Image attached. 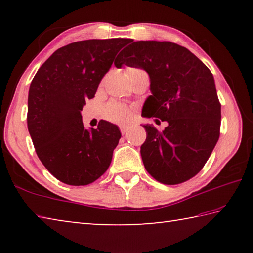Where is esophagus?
I'll use <instances>...</instances> for the list:
<instances>
[{
  "label": "esophagus",
  "instance_id": "34e87169",
  "mask_svg": "<svg viewBox=\"0 0 253 253\" xmlns=\"http://www.w3.org/2000/svg\"><path fill=\"white\" fill-rule=\"evenodd\" d=\"M128 129H129V126L128 125H121V131L123 135H125L126 132L128 131Z\"/></svg>",
  "mask_w": 253,
  "mask_h": 253
}]
</instances>
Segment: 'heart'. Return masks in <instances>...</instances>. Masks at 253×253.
<instances>
[{
  "label": "heart",
  "mask_w": 253,
  "mask_h": 253,
  "mask_svg": "<svg viewBox=\"0 0 253 253\" xmlns=\"http://www.w3.org/2000/svg\"><path fill=\"white\" fill-rule=\"evenodd\" d=\"M137 70L138 69H129L127 72V75ZM129 115L130 113L129 110H128V108L119 104H109L106 108V116L109 119H111V121H116V122L126 121V119L129 117Z\"/></svg>",
  "instance_id": "obj_1"
}]
</instances>
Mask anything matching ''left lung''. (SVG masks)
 <instances>
[{
	"label": "left lung",
	"mask_w": 253,
	"mask_h": 253,
	"mask_svg": "<svg viewBox=\"0 0 253 253\" xmlns=\"http://www.w3.org/2000/svg\"><path fill=\"white\" fill-rule=\"evenodd\" d=\"M118 54L115 66L145 70L152 95L142 116L168 122L158 131L145 124L140 146L145 169L156 181L175 185L198 174L220 136L221 105L212 72L184 46L168 41H134ZM158 121V119H155Z\"/></svg>",
	"instance_id": "8db88e82"
}]
</instances>
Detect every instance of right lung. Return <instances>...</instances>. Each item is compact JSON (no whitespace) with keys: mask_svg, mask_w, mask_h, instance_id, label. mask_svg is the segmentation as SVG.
<instances>
[{"mask_svg":"<svg viewBox=\"0 0 253 253\" xmlns=\"http://www.w3.org/2000/svg\"><path fill=\"white\" fill-rule=\"evenodd\" d=\"M128 39L84 40L54 51L34 76L28 97V129L37 155L55 178L88 185L109 168L122 134L101 121L85 129L81 110L95 97Z\"/></svg>","mask_w":253,"mask_h":253,"instance_id":"1","label":"right lung"}]
</instances>
